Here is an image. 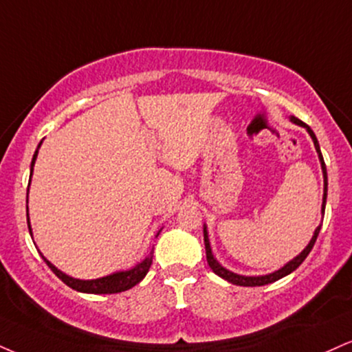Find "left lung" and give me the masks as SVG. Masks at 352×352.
Returning a JSON list of instances; mask_svg holds the SVG:
<instances>
[{
	"instance_id": "1",
	"label": "left lung",
	"mask_w": 352,
	"mask_h": 352,
	"mask_svg": "<svg viewBox=\"0 0 352 352\" xmlns=\"http://www.w3.org/2000/svg\"><path fill=\"white\" fill-rule=\"evenodd\" d=\"M290 121L295 122V124L302 126L308 131V134L311 135L313 139V144H315V149L318 152V159H320V164H321V170H323V180H324V188H323V205H321V211L324 213V206H326V193H328V175H326V165H324V160H323V155H321V151H320V144H318V139H316L315 133H313L311 128L308 124H305L303 121H300L298 118L295 116H290ZM321 230V224L318 228H316L315 232H313V238L310 239V243H308L307 248L303 249L302 252L298 254L297 257H294L290 262H287L285 265H283L282 269L275 270L272 274H267V275H257V277H248V275H239V274H234L231 272V270L224 269L219 262L214 259L213 257V252H211V245H210V239H208V231H206V226L203 228V238H205V249H206V261H208V265L213 270L214 274L219 275V277L224 278V280L234 283V285H241V287H261V285H267V283H272L275 280H278V278L285 277V275H289L294 272L295 269L298 267L302 262L307 259V256L310 254V251L313 249V245L316 243V238H318V232Z\"/></svg>"
}]
</instances>
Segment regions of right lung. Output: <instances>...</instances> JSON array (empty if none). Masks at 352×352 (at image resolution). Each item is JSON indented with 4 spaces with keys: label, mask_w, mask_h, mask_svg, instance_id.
Returning <instances> with one entry per match:
<instances>
[{
    "label": "right lung",
    "mask_w": 352,
    "mask_h": 352,
    "mask_svg": "<svg viewBox=\"0 0 352 352\" xmlns=\"http://www.w3.org/2000/svg\"><path fill=\"white\" fill-rule=\"evenodd\" d=\"M41 144H39V146H37V151L34 152V157H32V162H31V177H32L34 164H36L37 152H39ZM29 182H31V180H29ZM26 203H28V200H26ZM26 210H28V206H26ZM28 228H29V232H31V234H32L31 223H29V213H28ZM159 232H157V234H159ZM152 254H154V248H152V251H151L149 256H147L144 261L139 262L138 265H134L133 269L121 270V272H114L111 275H107V277L93 278V280H80V278L70 277V275L63 274L62 270H58L57 267H55L52 262H49L44 256H42V254H41V256H42V259H44L45 264L49 265V269L52 270V272L57 275V277L60 278L63 283H65V285H69L70 289H74V290H77V292H83V294L101 295V294H120V292L133 289L135 283L141 282L142 278L146 277V274L149 272L151 264H152Z\"/></svg>",
    "instance_id": "1"
}]
</instances>
